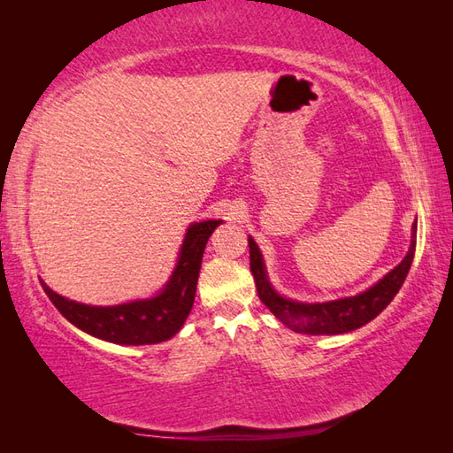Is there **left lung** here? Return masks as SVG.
<instances>
[{"instance_id": "8db88e82", "label": "left lung", "mask_w": 453, "mask_h": 453, "mask_svg": "<svg viewBox=\"0 0 453 453\" xmlns=\"http://www.w3.org/2000/svg\"><path fill=\"white\" fill-rule=\"evenodd\" d=\"M417 247V221L412 226V239L407 257L399 266L393 268L381 280L372 286L364 294L342 297V300L323 302V303H300L286 300L278 296L273 286L266 280L263 255L257 243L249 237V255H251V273L255 276V286L261 302L271 310L286 326L296 333L305 334H341L360 329L362 325L370 323L391 303L393 297L401 290L403 282L409 274Z\"/></svg>"}]
</instances>
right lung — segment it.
Returning a JSON list of instances; mask_svg holds the SVG:
<instances>
[{"instance_id":"right-lung-1","label":"right lung","mask_w":453,"mask_h":453,"mask_svg":"<svg viewBox=\"0 0 453 453\" xmlns=\"http://www.w3.org/2000/svg\"><path fill=\"white\" fill-rule=\"evenodd\" d=\"M219 219L192 224L180 247V257L171 280L151 300L97 307L58 296L42 282L46 296L67 321L97 339L117 344H156L177 334L195 302L202 255Z\"/></svg>"}]
</instances>
